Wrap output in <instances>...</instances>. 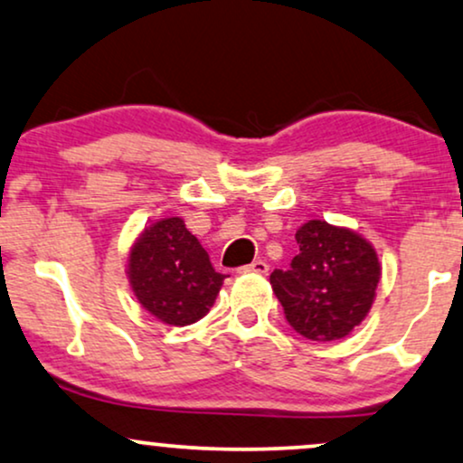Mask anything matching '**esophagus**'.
Here are the masks:
<instances>
[{"label":"esophagus","mask_w":463,"mask_h":463,"mask_svg":"<svg viewBox=\"0 0 463 463\" xmlns=\"http://www.w3.org/2000/svg\"><path fill=\"white\" fill-rule=\"evenodd\" d=\"M268 270H270V266H268L266 261H261V260H258V261H253V264L241 268V272H258V275H266Z\"/></svg>","instance_id":"34e87169"}]
</instances>
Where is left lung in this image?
Segmentation results:
<instances>
[{
	"instance_id": "left-lung-1",
	"label": "left lung",
	"mask_w": 463,
	"mask_h": 463,
	"mask_svg": "<svg viewBox=\"0 0 463 463\" xmlns=\"http://www.w3.org/2000/svg\"><path fill=\"white\" fill-rule=\"evenodd\" d=\"M298 255L270 275L272 292L296 333L336 341L369 316L382 277L378 250L350 227L307 221L296 232Z\"/></svg>"
}]
</instances>
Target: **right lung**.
Masks as SVG:
<instances>
[{
    "instance_id": "right-lung-1",
    "label": "right lung",
    "mask_w": 463,
    "mask_h": 463,
    "mask_svg": "<svg viewBox=\"0 0 463 463\" xmlns=\"http://www.w3.org/2000/svg\"><path fill=\"white\" fill-rule=\"evenodd\" d=\"M127 277L137 302L169 326L199 322L225 281L180 216L158 219L135 238L128 249Z\"/></svg>"
}]
</instances>
